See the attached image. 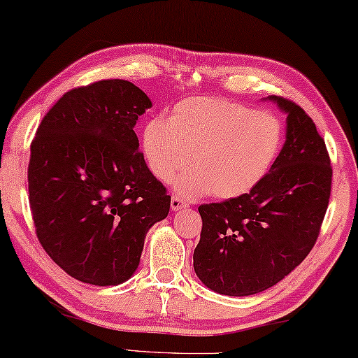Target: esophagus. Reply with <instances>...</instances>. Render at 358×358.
<instances>
[{
  "mask_svg": "<svg viewBox=\"0 0 358 358\" xmlns=\"http://www.w3.org/2000/svg\"><path fill=\"white\" fill-rule=\"evenodd\" d=\"M187 206V203L182 200V198H179V196H173L171 198V210L173 211H179V210H182V208H185Z\"/></svg>",
  "mask_w": 358,
  "mask_h": 358,
  "instance_id": "1",
  "label": "esophagus"
}]
</instances>
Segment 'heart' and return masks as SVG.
<instances>
[{
    "label": "heart",
    "mask_w": 358,
    "mask_h": 358,
    "mask_svg": "<svg viewBox=\"0 0 358 358\" xmlns=\"http://www.w3.org/2000/svg\"><path fill=\"white\" fill-rule=\"evenodd\" d=\"M283 142L285 124L277 115L214 97L179 102L168 122L153 118L142 131V152L157 179L168 182L190 162L194 169L176 189L192 198L248 194L272 171Z\"/></svg>",
    "instance_id": "b5f03b06"
}]
</instances>
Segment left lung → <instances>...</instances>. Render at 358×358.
<instances>
[{"mask_svg":"<svg viewBox=\"0 0 358 358\" xmlns=\"http://www.w3.org/2000/svg\"><path fill=\"white\" fill-rule=\"evenodd\" d=\"M287 113V141L272 171L248 194L200 205L194 268L219 294L251 296L277 285L315 245L331 194V163L315 123L299 106L268 96Z\"/></svg>","mask_w":358,"mask_h":358,"instance_id":"left-lung-1","label":"left lung"}]
</instances>
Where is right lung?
Segmentation results:
<instances>
[{
    "instance_id": "add662e5",
    "label": "right lung",
    "mask_w": 358,
    "mask_h": 358,
    "mask_svg": "<svg viewBox=\"0 0 358 358\" xmlns=\"http://www.w3.org/2000/svg\"><path fill=\"white\" fill-rule=\"evenodd\" d=\"M150 99L102 80L59 99L30 145L29 200L36 236L70 277L110 287L139 266L148 229L171 196L147 168L134 133Z\"/></svg>"
}]
</instances>
